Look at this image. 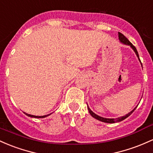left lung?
Instances as JSON below:
<instances>
[{"instance_id": "obj_1", "label": "left lung", "mask_w": 153, "mask_h": 153, "mask_svg": "<svg viewBox=\"0 0 153 153\" xmlns=\"http://www.w3.org/2000/svg\"><path fill=\"white\" fill-rule=\"evenodd\" d=\"M118 38H119V41L121 43H123V44H125V45H127V46H129L131 47V48H132V49L134 50V51L135 52L136 55H137V56L138 57V59L139 61L141 63V65H142V62H141L140 61V59H139V53H138V51H137V48H135V46H133V44H132L131 43L130 41H128V39H127L126 38L125 36H123L122 33H118ZM138 106V105H137ZM137 106L135 107V108H134L133 110H131V112H129L128 114H126V115H125L124 116H121V117H117V118H106V117H101L100 116V115H97V114H95L94 112L92 111L89 108V107L88 106V105H87V108H88V112H89L90 115H91L92 117H94L95 119H97V120H100V121H102V122H104V123H117V122H120L122 121V120H123L124 119H126V117H128L129 115H131L132 114V112H133L134 110H136V108H137Z\"/></svg>"}]
</instances>
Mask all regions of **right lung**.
I'll list each match as a JSON object with an SVG mask.
<instances>
[{"instance_id":"right-lung-1","label":"right lung","mask_w":153,"mask_h":153,"mask_svg":"<svg viewBox=\"0 0 153 153\" xmlns=\"http://www.w3.org/2000/svg\"><path fill=\"white\" fill-rule=\"evenodd\" d=\"M25 114L26 115H27V116L29 117H36V118H43V117H46L47 116H48V115H50L51 114H48V115H43V116H36V115H30V114H27L26 113V112H25Z\"/></svg>"}]
</instances>
